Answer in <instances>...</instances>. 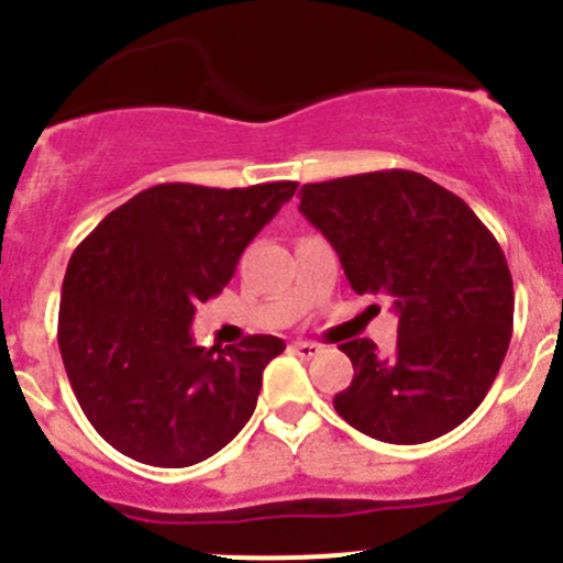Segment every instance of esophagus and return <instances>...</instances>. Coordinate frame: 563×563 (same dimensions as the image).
<instances>
[{
	"label": "esophagus",
	"instance_id": "esophagus-1",
	"mask_svg": "<svg viewBox=\"0 0 563 563\" xmlns=\"http://www.w3.org/2000/svg\"><path fill=\"white\" fill-rule=\"evenodd\" d=\"M290 351L301 358H314L320 353V345H314V342H307V340H296L290 345Z\"/></svg>",
	"mask_w": 563,
	"mask_h": 563
}]
</instances>
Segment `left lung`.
Wrapping results in <instances>:
<instances>
[{
	"mask_svg": "<svg viewBox=\"0 0 563 563\" xmlns=\"http://www.w3.org/2000/svg\"><path fill=\"white\" fill-rule=\"evenodd\" d=\"M301 207L340 254L358 296H393L398 345L347 340L351 387L334 398L347 426L393 445L453 431L489 393L514 323L503 249L456 192L415 170L303 185Z\"/></svg>",
	"mask_w": 563,
	"mask_h": 563,
	"instance_id": "8db88e82",
	"label": "left lung"
}]
</instances>
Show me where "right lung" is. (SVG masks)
Segmentation results:
<instances>
[{
    "label": "right lung",
    "mask_w": 563,
    "mask_h": 563,
    "mask_svg": "<svg viewBox=\"0 0 563 563\" xmlns=\"http://www.w3.org/2000/svg\"><path fill=\"white\" fill-rule=\"evenodd\" d=\"M296 187H148L77 245L57 342L85 417L115 451L152 467H190L254 415L262 371L285 340L251 334L238 347H201L190 323Z\"/></svg>",
    "instance_id": "1"
}]
</instances>
